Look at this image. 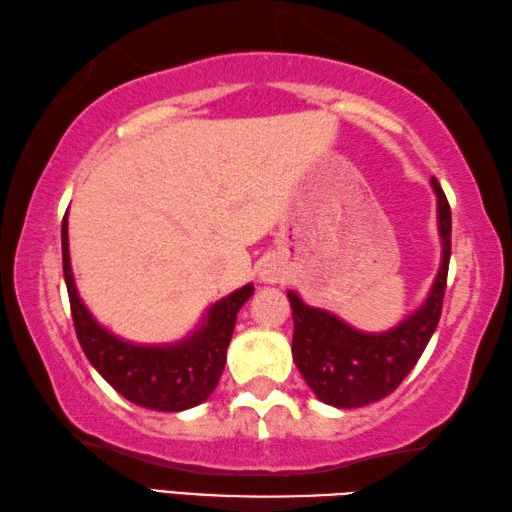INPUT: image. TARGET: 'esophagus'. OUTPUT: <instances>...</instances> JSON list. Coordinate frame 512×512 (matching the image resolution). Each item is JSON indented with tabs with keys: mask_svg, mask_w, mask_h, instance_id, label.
<instances>
[{
	"mask_svg": "<svg viewBox=\"0 0 512 512\" xmlns=\"http://www.w3.org/2000/svg\"><path fill=\"white\" fill-rule=\"evenodd\" d=\"M259 280L262 282H268V284H275V282H280L282 280V268L277 266V264H264L262 266V271H259Z\"/></svg>",
	"mask_w": 512,
	"mask_h": 512,
	"instance_id": "esophagus-1",
	"label": "esophagus"
}]
</instances>
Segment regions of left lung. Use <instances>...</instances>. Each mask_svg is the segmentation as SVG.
Masks as SVG:
<instances>
[{"label": "left lung", "mask_w": 512, "mask_h": 512, "mask_svg": "<svg viewBox=\"0 0 512 512\" xmlns=\"http://www.w3.org/2000/svg\"><path fill=\"white\" fill-rule=\"evenodd\" d=\"M431 187L438 198L443 262L427 300L400 325L381 334H366L325 309L305 305L298 293H287L293 309V361L320 402L336 409H357L391 395L436 332L452 255V210L436 178H431Z\"/></svg>", "instance_id": "obj_1"}]
</instances>
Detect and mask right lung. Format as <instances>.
Segmentation results:
<instances>
[{
    "instance_id": "right-lung-1",
    "label": "right lung",
    "mask_w": 512,
    "mask_h": 512,
    "mask_svg": "<svg viewBox=\"0 0 512 512\" xmlns=\"http://www.w3.org/2000/svg\"><path fill=\"white\" fill-rule=\"evenodd\" d=\"M63 273L74 329L85 357L128 402L153 411H185L205 402L219 384L237 314L255 287L237 289L207 311L201 327L171 345H137L117 339L92 318L76 291L69 264L67 214L63 216Z\"/></svg>"
}]
</instances>
